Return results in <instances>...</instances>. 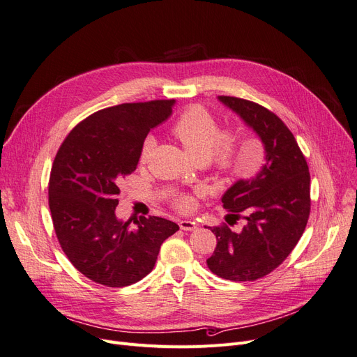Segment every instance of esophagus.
<instances>
[{"label":"esophagus","mask_w":357,"mask_h":357,"mask_svg":"<svg viewBox=\"0 0 357 357\" xmlns=\"http://www.w3.org/2000/svg\"><path fill=\"white\" fill-rule=\"evenodd\" d=\"M179 227L183 231H194L197 229V224L194 221H188V220H182L179 221Z\"/></svg>","instance_id":"1"}]
</instances>
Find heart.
Returning a JSON list of instances; mask_svg holds the SVG:
<instances>
[{
    "instance_id": "heart-1",
    "label": "heart",
    "mask_w": 357,
    "mask_h": 357,
    "mask_svg": "<svg viewBox=\"0 0 357 357\" xmlns=\"http://www.w3.org/2000/svg\"><path fill=\"white\" fill-rule=\"evenodd\" d=\"M172 133L182 146L198 160L210 158L221 171H237L241 167L236 137L230 131H220L215 119L199 105L183 111L172 126ZM155 147V139L147 137L140 149V162H147ZM179 208H188L191 199L181 197L176 199Z\"/></svg>"
}]
</instances>
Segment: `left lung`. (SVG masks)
I'll return each instance as SVG.
<instances>
[{
  "label": "left lung",
  "mask_w": 357,
  "mask_h": 357,
  "mask_svg": "<svg viewBox=\"0 0 357 357\" xmlns=\"http://www.w3.org/2000/svg\"><path fill=\"white\" fill-rule=\"evenodd\" d=\"M218 101L252 128L264 144L265 163L248 179H238L221 197L234 218L245 213L246 226L231 231L213 227L217 246L207 265L213 273L234 282L264 278L296 246L310 217V172L289 128L272 111L236 97Z\"/></svg>",
  "instance_id": "8db88e82"
}]
</instances>
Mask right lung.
<instances>
[{"label": "right lung", "instance_id": "1", "mask_svg": "<svg viewBox=\"0 0 357 357\" xmlns=\"http://www.w3.org/2000/svg\"><path fill=\"white\" fill-rule=\"evenodd\" d=\"M175 100L108 107L63 140L49 179V207L61 248L93 282L121 288L152 272L162 243L179 230L162 217L136 227L116 215L119 183L133 174L149 131L172 114Z\"/></svg>", "mask_w": 357, "mask_h": 357}]
</instances>
